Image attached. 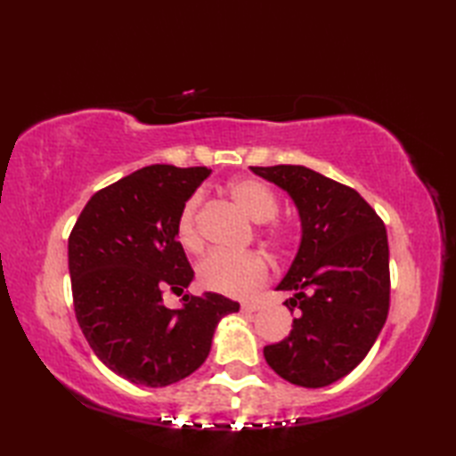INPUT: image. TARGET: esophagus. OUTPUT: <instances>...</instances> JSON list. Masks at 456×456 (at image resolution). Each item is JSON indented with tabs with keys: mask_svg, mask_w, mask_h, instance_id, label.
<instances>
[{
	"mask_svg": "<svg viewBox=\"0 0 456 456\" xmlns=\"http://www.w3.org/2000/svg\"><path fill=\"white\" fill-rule=\"evenodd\" d=\"M258 309H260V305L253 304V302L240 305V312H243V314H253V312H258Z\"/></svg>",
	"mask_w": 456,
	"mask_h": 456,
	"instance_id": "esophagus-1",
	"label": "esophagus"
}]
</instances>
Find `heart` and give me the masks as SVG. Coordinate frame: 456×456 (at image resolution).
I'll list each match as a JSON object with an SVG mask.
<instances>
[{
    "label": "heart",
    "instance_id": "heart-1",
    "mask_svg": "<svg viewBox=\"0 0 456 456\" xmlns=\"http://www.w3.org/2000/svg\"><path fill=\"white\" fill-rule=\"evenodd\" d=\"M229 193L250 219L265 223L263 237L270 247L276 250H284L288 247L289 229L284 223L274 221L280 203L273 188L256 178H239L229 186ZM198 211L200 196H191L183 203L176 221V237L180 245L190 253H198L203 247ZM268 276V260L256 250H248V253L213 250L198 265L200 284L209 292L231 297H245L253 294L256 288L266 282Z\"/></svg>",
    "mask_w": 456,
    "mask_h": 456
}]
</instances>
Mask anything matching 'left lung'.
I'll list each match as a JSON object with an SVG mask.
<instances>
[{"label":"left lung","mask_w":456,"mask_h":456,"mask_svg":"<svg viewBox=\"0 0 456 456\" xmlns=\"http://www.w3.org/2000/svg\"><path fill=\"white\" fill-rule=\"evenodd\" d=\"M284 188L302 217V245L278 289L294 297V329L265 358L284 380L323 388L362 362L390 309L386 225L361 193L296 164L250 167Z\"/></svg>","instance_id":"left-lung-1"}]
</instances>
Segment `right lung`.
<instances>
[{
	"instance_id": "obj_1",
	"label": "right lung",
	"mask_w": 456,
	"mask_h": 456,
	"mask_svg": "<svg viewBox=\"0 0 456 456\" xmlns=\"http://www.w3.org/2000/svg\"><path fill=\"white\" fill-rule=\"evenodd\" d=\"M206 167L152 164L95 191L68 237L74 312L100 361L133 384L160 388L206 362L221 317L239 302L183 294L193 270L176 221ZM183 296L180 310L163 294Z\"/></svg>"
}]
</instances>
